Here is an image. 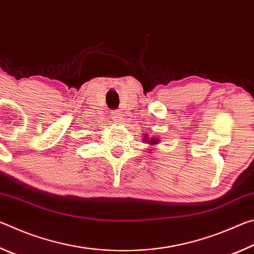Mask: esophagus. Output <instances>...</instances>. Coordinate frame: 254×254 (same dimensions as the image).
Wrapping results in <instances>:
<instances>
[{"label": "esophagus", "instance_id": "obj_1", "mask_svg": "<svg viewBox=\"0 0 254 254\" xmlns=\"http://www.w3.org/2000/svg\"><path fill=\"white\" fill-rule=\"evenodd\" d=\"M112 120H113V122L115 124H120L123 121L122 115H121V113H119V112H114V113L112 114Z\"/></svg>", "mask_w": 254, "mask_h": 254}]
</instances>
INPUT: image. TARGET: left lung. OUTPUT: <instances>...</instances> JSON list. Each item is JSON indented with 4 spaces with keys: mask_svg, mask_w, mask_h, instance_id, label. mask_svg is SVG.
I'll return each mask as SVG.
<instances>
[{
    "mask_svg": "<svg viewBox=\"0 0 254 254\" xmlns=\"http://www.w3.org/2000/svg\"><path fill=\"white\" fill-rule=\"evenodd\" d=\"M142 140H143L144 143H148V144H150V145H153V147H154V145H156V144H158L159 141H160V140L158 139V136H157V137H154V136L150 137L148 133H144L143 136H142ZM150 148H151V147H150ZM149 150H150V149H149ZM152 151H153V150H152Z\"/></svg>",
    "mask_w": 254,
    "mask_h": 254,
    "instance_id": "left-lung-1",
    "label": "left lung"
}]
</instances>
